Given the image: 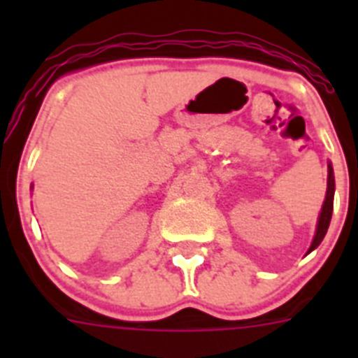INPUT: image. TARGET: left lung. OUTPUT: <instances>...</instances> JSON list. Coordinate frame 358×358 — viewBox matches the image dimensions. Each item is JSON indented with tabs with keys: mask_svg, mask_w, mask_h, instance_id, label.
Listing matches in <instances>:
<instances>
[{
	"mask_svg": "<svg viewBox=\"0 0 358 358\" xmlns=\"http://www.w3.org/2000/svg\"><path fill=\"white\" fill-rule=\"evenodd\" d=\"M334 192H335V181H334V170L331 166H328V188H327V199H324V204H322L321 215H319V222H317V231H315L314 242L310 245L308 252L314 251L319 243L322 242L324 235H327L328 226H330L331 220V211H334Z\"/></svg>",
	"mask_w": 358,
	"mask_h": 358,
	"instance_id": "1",
	"label": "left lung"
}]
</instances>
